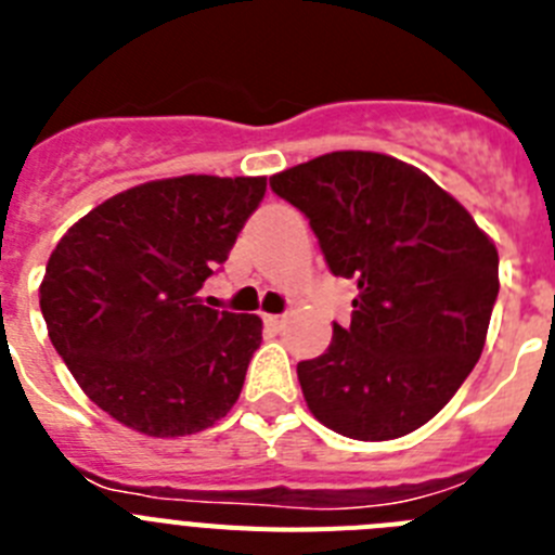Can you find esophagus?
Segmentation results:
<instances>
[{
	"mask_svg": "<svg viewBox=\"0 0 555 555\" xmlns=\"http://www.w3.org/2000/svg\"><path fill=\"white\" fill-rule=\"evenodd\" d=\"M263 322H267L269 331H283L288 320L283 317V313H267V317H263Z\"/></svg>",
	"mask_w": 555,
	"mask_h": 555,
	"instance_id": "34e87169",
	"label": "esophagus"
}]
</instances>
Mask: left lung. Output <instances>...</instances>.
<instances>
[{
  "mask_svg": "<svg viewBox=\"0 0 555 555\" xmlns=\"http://www.w3.org/2000/svg\"><path fill=\"white\" fill-rule=\"evenodd\" d=\"M269 185L311 219L331 272L358 283L350 325L297 364L308 411L358 442L423 428L487 345L494 242L423 169L384 152H327Z\"/></svg>",
  "mask_w": 555,
  "mask_h": 555,
  "instance_id": "8db88e82",
  "label": "left lung"
}]
</instances>
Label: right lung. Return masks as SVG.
Wrapping results in <instances>:
<instances>
[{
	"instance_id": "add662e5",
	"label": "right lung",
	"mask_w": 555,
	"mask_h": 555,
	"mask_svg": "<svg viewBox=\"0 0 555 555\" xmlns=\"http://www.w3.org/2000/svg\"><path fill=\"white\" fill-rule=\"evenodd\" d=\"M263 191L267 178L150 180L88 210L52 249L38 286L49 338L116 423L175 439L235 405L263 322L214 311L199 292Z\"/></svg>"
}]
</instances>
